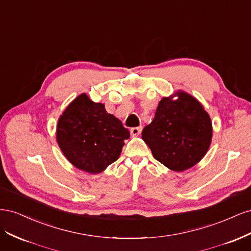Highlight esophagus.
<instances>
[{
    "label": "esophagus",
    "mask_w": 251,
    "mask_h": 251,
    "mask_svg": "<svg viewBox=\"0 0 251 251\" xmlns=\"http://www.w3.org/2000/svg\"><path fill=\"white\" fill-rule=\"evenodd\" d=\"M142 127L141 126H136V127H132L131 128V135L132 136H138L141 133Z\"/></svg>",
    "instance_id": "obj_1"
}]
</instances>
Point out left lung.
<instances>
[{
  "label": "left lung",
  "instance_id": "left-lung-1",
  "mask_svg": "<svg viewBox=\"0 0 251 251\" xmlns=\"http://www.w3.org/2000/svg\"><path fill=\"white\" fill-rule=\"evenodd\" d=\"M178 100L163 97L155 117L142 130V139L154 158L175 172H183L198 163L209 149L212 126L203 105L185 92Z\"/></svg>",
  "mask_w": 251,
  "mask_h": 251
}]
</instances>
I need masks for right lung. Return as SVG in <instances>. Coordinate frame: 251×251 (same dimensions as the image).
Segmentation results:
<instances>
[{"mask_svg": "<svg viewBox=\"0 0 251 251\" xmlns=\"http://www.w3.org/2000/svg\"><path fill=\"white\" fill-rule=\"evenodd\" d=\"M130 132L121 121L81 94L59 117L56 140L65 157L75 168L98 174L115 162Z\"/></svg>", "mask_w": 251, "mask_h": 251, "instance_id": "1", "label": "right lung"}]
</instances>
